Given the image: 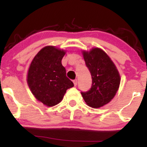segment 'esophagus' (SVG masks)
Returning a JSON list of instances; mask_svg holds the SVG:
<instances>
[{"mask_svg": "<svg viewBox=\"0 0 147 147\" xmlns=\"http://www.w3.org/2000/svg\"><path fill=\"white\" fill-rule=\"evenodd\" d=\"M73 84L74 85H75V86L77 85V79H75V80H73Z\"/></svg>", "mask_w": 147, "mask_h": 147, "instance_id": "1", "label": "esophagus"}]
</instances>
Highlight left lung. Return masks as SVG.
Masks as SVG:
<instances>
[{"mask_svg": "<svg viewBox=\"0 0 147 147\" xmlns=\"http://www.w3.org/2000/svg\"><path fill=\"white\" fill-rule=\"evenodd\" d=\"M83 56L92 77L89 90L81 92L86 103L92 108H99L110 102L120 84V76L113 62L99 48L84 51Z\"/></svg>", "mask_w": 147, "mask_h": 147, "instance_id": "8db88e82", "label": "left lung"}]
</instances>
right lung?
Masks as SVG:
<instances>
[{"label":"right lung","instance_id":"add662e5","mask_svg":"<svg viewBox=\"0 0 147 147\" xmlns=\"http://www.w3.org/2000/svg\"><path fill=\"white\" fill-rule=\"evenodd\" d=\"M65 52L54 46L41 49L33 59L28 73V82L37 100L47 106H53L63 99L74 84L66 77L61 60Z\"/></svg>","mask_w":147,"mask_h":147}]
</instances>
